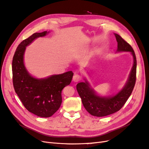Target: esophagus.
<instances>
[{"instance_id": "obj_1", "label": "esophagus", "mask_w": 149, "mask_h": 149, "mask_svg": "<svg viewBox=\"0 0 149 149\" xmlns=\"http://www.w3.org/2000/svg\"><path fill=\"white\" fill-rule=\"evenodd\" d=\"M81 79V76L79 74H75L73 76V80L74 82H78Z\"/></svg>"}]
</instances>
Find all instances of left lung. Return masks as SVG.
<instances>
[{
    "mask_svg": "<svg viewBox=\"0 0 149 149\" xmlns=\"http://www.w3.org/2000/svg\"><path fill=\"white\" fill-rule=\"evenodd\" d=\"M117 42V52H130L133 56L134 63L128 79L124 86L114 96H101L97 94L86 78L85 81L76 85V89L82 103L90 114L97 117L110 115L119 111L131 94L136 81L137 61L133 48L120 35L114 33Z\"/></svg>",
    "mask_w": 149,
    "mask_h": 149,
    "instance_id": "obj_1",
    "label": "left lung"
}]
</instances>
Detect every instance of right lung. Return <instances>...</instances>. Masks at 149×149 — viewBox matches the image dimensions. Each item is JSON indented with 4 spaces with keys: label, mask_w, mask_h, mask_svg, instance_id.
Instances as JSON below:
<instances>
[{
    "label": "right lung",
    "mask_w": 149,
    "mask_h": 149,
    "mask_svg": "<svg viewBox=\"0 0 149 149\" xmlns=\"http://www.w3.org/2000/svg\"><path fill=\"white\" fill-rule=\"evenodd\" d=\"M49 32L35 33L17 47L12 60L13 85L15 91L29 112L42 118H49L59 109L62 102L61 91L73 78L71 71L53 74L45 78H36L26 69L24 55L26 47L38 37Z\"/></svg>",
    "instance_id": "obj_1"
}]
</instances>
